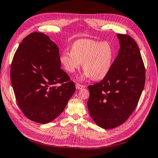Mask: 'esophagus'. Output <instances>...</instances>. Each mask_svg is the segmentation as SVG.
<instances>
[{
    "instance_id": "esophagus-1",
    "label": "esophagus",
    "mask_w": 158,
    "mask_h": 158,
    "mask_svg": "<svg viewBox=\"0 0 158 158\" xmlns=\"http://www.w3.org/2000/svg\"><path fill=\"white\" fill-rule=\"evenodd\" d=\"M85 86L84 85H81L80 84H76V88L77 89H82L83 88H84Z\"/></svg>"
}]
</instances>
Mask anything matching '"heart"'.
<instances>
[{
    "label": "heart",
    "mask_w": 158,
    "mask_h": 158,
    "mask_svg": "<svg viewBox=\"0 0 158 158\" xmlns=\"http://www.w3.org/2000/svg\"><path fill=\"white\" fill-rule=\"evenodd\" d=\"M114 58V50L107 41H98L82 39L75 41L71 52L65 51L60 55V60L64 69L73 73L82 64L85 70L82 77H92L102 80L111 70Z\"/></svg>",
    "instance_id": "heart-1"
}]
</instances>
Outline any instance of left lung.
<instances>
[{
    "label": "left lung",
    "mask_w": 158,
    "mask_h": 158,
    "mask_svg": "<svg viewBox=\"0 0 158 158\" xmlns=\"http://www.w3.org/2000/svg\"><path fill=\"white\" fill-rule=\"evenodd\" d=\"M117 35L120 49L111 70L102 81L88 86L89 114L105 129L122 125L131 115L146 80L144 64L136 41L128 35Z\"/></svg>",
    "instance_id": "left-lung-1"
}]
</instances>
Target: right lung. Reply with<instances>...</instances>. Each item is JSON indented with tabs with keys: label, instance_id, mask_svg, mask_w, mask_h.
<instances>
[{
	"label": "right lung",
	"instance_id": "1",
	"mask_svg": "<svg viewBox=\"0 0 158 158\" xmlns=\"http://www.w3.org/2000/svg\"><path fill=\"white\" fill-rule=\"evenodd\" d=\"M11 83L16 102L31 121L48 123L64 111L75 92V84L60 69L59 47L49 36L33 32L14 55ZM60 83V87L56 84Z\"/></svg>",
	"mask_w": 158,
	"mask_h": 158
}]
</instances>
